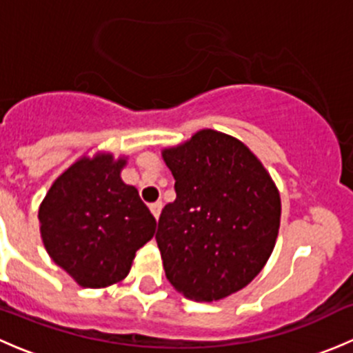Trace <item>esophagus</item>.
Masks as SVG:
<instances>
[{
    "instance_id": "obj_1",
    "label": "esophagus",
    "mask_w": 353,
    "mask_h": 353,
    "mask_svg": "<svg viewBox=\"0 0 353 353\" xmlns=\"http://www.w3.org/2000/svg\"><path fill=\"white\" fill-rule=\"evenodd\" d=\"M160 210H162V201H155V203H150V212L154 213L155 219H159L160 215Z\"/></svg>"
}]
</instances>
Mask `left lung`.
Masks as SVG:
<instances>
[{
	"label": "left lung",
	"instance_id": "8db88e82",
	"mask_svg": "<svg viewBox=\"0 0 353 353\" xmlns=\"http://www.w3.org/2000/svg\"><path fill=\"white\" fill-rule=\"evenodd\" d=\"M176 199L163 206L155 241L165 276L194 301L241 290L268 261L280 227V194L239 140L213 130L163 150Z\"/></svg>",
	"mask_w": 353,
	"mask_h": 353
}]
</instances>
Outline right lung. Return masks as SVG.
I'll return each mask as SVG.
<instances>
[{"label": "right lung", "mask_w": 353, "mask_h": 353, "mask_svg": "<svg viewBox=\"0 0 353 353\" xmlns=\"http://www.w3.org/2000/svg\"><path fill=\"white\" fill-rule=\"evenodd\" d=\"M123 165L112 155L78 160L54 181L39 208L49 256L81 287L123 280L134 252L154 237V215L137 188L121 181Z\"/></svg>", "instance_id": "right-lung-1"}]
</instances>
